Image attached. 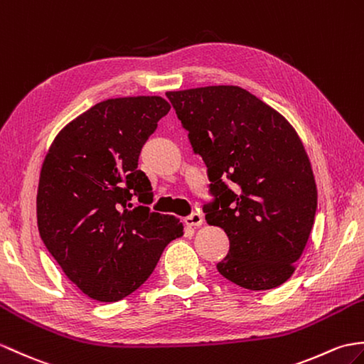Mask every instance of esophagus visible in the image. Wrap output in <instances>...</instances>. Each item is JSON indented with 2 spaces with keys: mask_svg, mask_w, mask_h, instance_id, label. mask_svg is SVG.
<instances>
[{
  "mask_svg": "<svg viewBox=\"0 0 364 364\" xmlns=\"http://www.w3.org/2000/svg\"><path fill=\"white\" fill-rule=\"evenodd\" d=\"M184 222L188 223L189 226H201L203 225V215L196 213V214H192V215H189L188 218H186Z\"/></svg>",
  "mask_w": 364,
  "mask_h": 364,
  "instance_id": "obj_1",
  "label": "esophagus"
}]
</instances>
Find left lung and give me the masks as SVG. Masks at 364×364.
Instances as JSON below:
<instances>
[{"label":"left lung","instance_id":"8db88e82","mask_svg":"<svg viewBox=\"0 0 364 364\" xmlns=\"http://www.w3.org/2000/svg\"><path fill=\"white\" fill-rule=\"evenodd\" d=\"M208 167L206 223L230 239L217 269L247 290H272L296 269L315 223L318 191L294 127L250 91L213 85L167 91ZM230 179V188L223 183Z\"/></svg>","mask_w":364,"mask_h":364}]
</instances>
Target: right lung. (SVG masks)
I'll use <instances>...</instances> for the list:
<instances>
[{
    "instance_id": "right-lung-1",
    "label": "right lung",
    "mask_w": 364,
    "mask_h": 364,
    "mask_svg": "<svg viewBox=\"0 0 364 364\" xmlns=\"http://www.w3.org/2000/svg\"><path fill=\"white\" fill-rule=\"evenodd\" d=\"M168 109L161 96L102 100L58 132L41 164V240L91 299L129 296L147 281L167 243L184 234L175 215L147 206L127 209L132 197L151 203V184L138 171V158Z\"/></svg>"
}]
</instances>
